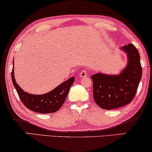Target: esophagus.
Here are the masks:
<instances>
[{
  "label": "esophagus",
  "mask_w": 152,
  "mask_h": 152,
  "mask_svg": "<svg viewBox=\"0 0 152 152\" xmlns=\"http://www.w3.org/2000/svg\"><path fill=\"white\" fill-rule=\"evenodd\" d=\"M79 76H80V77H81V78H85V77H87V72L85 69L83 70V71H81L80 72Z\"/></svg>",
  "instance_id": "1"
}]
</instances>
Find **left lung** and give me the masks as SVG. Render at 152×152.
Segmentation results:
<instances>
[{"instance_id":"1","label":"left lung","mask_w":152,"mask_h":152,"mask_svg":"<svg viewBox=\"0 0 152 152\" xmlns=\"http://www.w3.org/2000/svg\"><path fill=\"white\" fill-rule=\"evenodd\" d=\"M127 53V67L119 75L98 73L91 76L93 81L94 100L100 107L113 110L130 103L135 97L142 77L139 52L133 44L122 47Z\"/></svg>"}]
</instances>
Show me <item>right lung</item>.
<instances>
[{
	"label": "right lung",
	"mask_w": 152,
	"mask_h": 152,
	"mask_svg": "<svg viewBox=\"0 0 152 152\" xmlns=\"http://www.w3.org/2000/svg\"><path fill=\"white\" fill-rule=\"evenodd\" d=\"M12 80L21 102L27 109L41 114H50L59 110L65 102L74 81V77L69 78L49 93L42 95H34L23 91L15 80L14 67L12 71Z\"/></svg>",
	"instance_id": "1"
}]
</instances>
